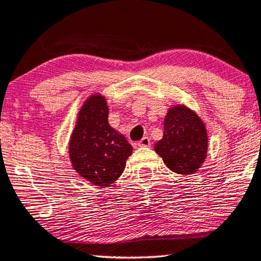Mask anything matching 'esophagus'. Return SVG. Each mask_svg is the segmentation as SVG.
<instances>
[{"mask_svg":"<svg viewBox=\"0 0 261 261\" xmlns=\"http://www.w3.org/2000/svg\"><path fill=\"white\" fill-rule=\"evenodd\" d=\"M150 138L149 137H143L141 141L137 142L138 147H150Z\"/></svg>","mask_w":261,"mask_h":261,"instance_id":"1","label":"esophagus"}]
</instances>
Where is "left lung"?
I'll return each mask as SVG.
<instances>
[{
	"instance_id": "1",
	"label": "left lung",
	"mask_w": 261,
	"mask_h": 261,
	"mask_svg": "<svg viewBox=\"0 0 261 261\" xmlns=\"http://www.w3.org/2000/svg\"><path fill=\"white\" fill-rule=\"evenodd\" d=\"M154 147L171 171L192 174L206 156L207 135L204 123L193 111L184 106L173 107L165 118L162 140Z\"/></svg>"
}]
</instances>
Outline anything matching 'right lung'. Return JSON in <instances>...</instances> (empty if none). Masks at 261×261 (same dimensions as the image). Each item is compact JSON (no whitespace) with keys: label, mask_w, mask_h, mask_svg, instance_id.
Listing matches in <instances>:
<instances>
[{"label":"right lung","mask_w":261,"mask_h":261,"mask_svg":"<svg viewBox=\"0 0 261 261\" xmlns=\"http://www.w3.org/2000/svg\"><path fill=\"white\" fill-rule=\"evenodd\" d=\"M109 107L101 95H92L79 113L69 155L74 169L96 186L119 178L133 147L109 125Z\"/></svg>","instance_id":"obj_1"}]
</instances>
